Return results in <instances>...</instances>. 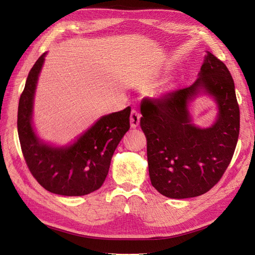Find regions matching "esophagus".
<instances>
[{
	"label": "esophagus",
	"mask_w": 255,
	"mask_h": 255,
	"mask_svg": "<svg viewBox=\"0 0 255 255\" xmlns=\"http://www.w3.org/2000/svg\"><path fill=\"white\" fill-rule=\"evenodd\" d=\"M140 119H141V114L136 110H132L131 114H130V126H131L132 128H135L139 126Z\"/></svg>",
	"instance_id": "34e87169"
}]
</instances>
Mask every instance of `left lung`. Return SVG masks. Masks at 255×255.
<instances>
[{
	"label": "left lung",
	"instance_id": "obj_1",
	"mask_svg": "<svg viewBox=\"0 0 255 255\" xmlns=\"http://www.w3.org/2000/svg\"><path fill=\"white\" fill-rule=\"evenodd\" d=\"M195 82L160 99H143L140 125L147 139L150 183L166 198L188 199L209 191L229 166L239 134L235 85L224 63L206 51ZM212 98L217 118L210 128L194 126L190 106Z\"/></svg>",
	"mask_w": 255,
	"mask_h": 255
}]
</instances>
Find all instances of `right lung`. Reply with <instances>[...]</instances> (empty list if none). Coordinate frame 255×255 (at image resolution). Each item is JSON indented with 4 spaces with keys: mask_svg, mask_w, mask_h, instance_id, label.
<instances>
[{
    "mask_svg": "<svg viewBox=\"0 0 255 255\" xmlns=\"http://www.w3.org/2000/svg\"><path fill=\"white\" fill-rule=\"evenodd\" d=\"M47 52L28 72L18 107V134L32 175L46 190L66 196L89 194L103 186L114 151L129 128L131 109L101 116L66 145L43 141L33 125L34 98Z\"/></svg>",
    "mask_w": 255,
    "mask_h": 255,
    "instance_id": "right-lung-1",
    "label": "right lung"
}]
</instances>
